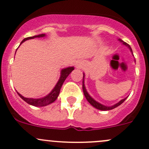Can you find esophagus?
I'll return each instance as SVG.
<instances>
[{"label":"esophagus","instance_id":"obj_1","mask_svg":"<svg viewBox=\"0 0 149 149\" xmlns=\"http://www.w3.org/2000/svg\"><path fill=\"white\" fill-rule=\"evenodd\" d=\"M82 65H84V63H82L81 62L76 63V67L77 68H81Z\"/></svg>","mask_w":149,"mask_h":149}]
</instances>
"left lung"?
<instances>
[{"label":"left lung","mask_w":149,"mask_h":149,"mask_svg":"<svg viewBox=\"0 0 149 149\" xmlns=\"http://www.w3.org/2000/svg\"><path fill=\"white\" fill-rule=\"evenodd\" d=\"M118 40H119L120 42H121L122 43H123V45H125L127 47H128V49H130V52H132V55H133V51H132V49L131 47H130V46L128 44H127L126 42H123V40H120V39H118ZM135 61H136V60H135ZM83 91H84V96H85L86 99L87 100V101L90 104H91V105H92L94 107H95L96 109H100V110H103V111H107V110H110V109H115V107H118L119 105H120L122 103L124 102L125 100L127 99V97L125 99H123V100H121L119 102H118L117 104H115L112 105V106H105V105L104 104H102L101 103L98 102H97L96 100H94V99L92 98V97H91V96L88 94V93L87 92L86 89V87H85V84H84V76H83Z\"/></svg>","instance_id":"8db88e82"}]
</instances>
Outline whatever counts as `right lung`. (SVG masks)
Listing matches in <instances>:
<instances>
[{
	"mask_svg": "<svg viewBox=\"0 0 149 149\" xmlns=\"http://www.w3.org/2000/svg\"><path fill=\"white\" fill-rule=\"evenodd\" d=\"M45 34H39V35H35L33 36V37H27V38L24 39L22 41L20 45H22V43L24 42L26 40H31V39L34 38H40V37H45ZM74 70V67H68L65 68H63L61 71V76H60V79L58 80V83L56 84V85L55 86V87L53 88V89L51 91V92L49 94H48L47 95L45 96V97H42V98H39V99H33V98H26V97H23L22 94H19V92L18 94H19V97L24 100V101L26 102V103H28L29 104L32 105V106L34 107H44L46 106V105L49 104L54 102L55 100L58 98V95L60 94V91H61V88L62 87L63 84L64 83L66 78L68 76V75L70 74L72 72V70Z\"/></svg>",
	"mask_w": 149,
	"mask_h": 149,
	"instance_id": "right-lung-1",
	"label": "right lung"
}]
</instances>
